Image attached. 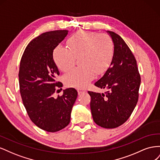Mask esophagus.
I'll return each instance as SVG.
<instances>
[{"label":"esophagus","instance_id":"34e87169","mask_svg":"<svg viewBox=\"0 0 160 160\" xmlns=\"http://www.w3.org/2000/svg\"><path fill=\"white\" fill-rule=\"evenodd\" d=\"M77 91H78V93H79V95H80V94H81V93H85V92L87 91L85 89H78Z\"/></svg>","mask_w":160,"mask_h":160}]
</instances>
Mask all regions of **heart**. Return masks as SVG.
<instances>
[{
  "mask_svg": "<svg viewBox=\"0 0 160 160\" xmlns=\"http://www.w3.org/2000/svg\"><path fill=\"white\" fill-rule=\"evenodd\" d=\"M68 47L57 46L53 51V59L58 68L67 71L74 66L76 58L79 63L64 76L65 83L75 88H85L95 79L96 74L107 70L113 59L114 45L107 34L80 31L67 41Z\"/></svg>",
  "mask_w": 160,
  "mask_h": 160,
  "instance_id": "heart-1",
  "label": "heart"
}]
</instances>
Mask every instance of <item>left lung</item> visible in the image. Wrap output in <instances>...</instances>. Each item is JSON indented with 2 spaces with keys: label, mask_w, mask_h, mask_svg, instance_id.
<instances>
[{
  "label": "left lung",
  "mask_w": 160,
  "mask_h": 160,
  "mask_svg": "<svg viewBox=\"0 0 160 160\" xmlns=\"http://www.w3.org/2000/svg\"><path fill=\"white\" fill-rule=\"evenodd\" d=\"M114 45V53L109 69L95 85L107 89L105 93L88 91L90 108L95 123L112 129L123 124L137 105L141 78L137 62L123 38L108 31Z\"/></svg>",
  "instance_id": "left-lung-1"
}]
</instances>
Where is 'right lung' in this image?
<instances>
[{
  "mask_svg": "<svg viewBox=\"0 0 160 160\" xmlns=\"http://www.w3.org/2000/svg\"><path fill=\"white\" fill-rule=\"evenodd\" d=\"M67 30L47 32L34 38L24 51L19 67L18 81L23 105L32 122L48 132H56L68 125L78 93L74 88L63 90L55 98L59 71L53 59V50L68 34Z\"/></svg>",
  "mask_w": 160,
  "mask_h": 160,
  "instance_id": "right-lung-1",
  "label": "right lung"
}]
</instances>
